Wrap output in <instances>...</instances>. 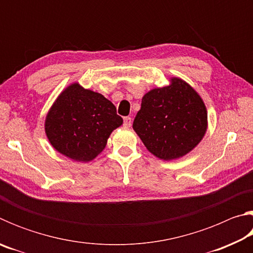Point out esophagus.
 Returning <instances> with one entry per match:
<instances>
[{"label": "esophagus", "instance_id": "1", "mask_svg": "<svg viewBox=\"0 0 253 253\" xmlns=\"http://www.w3.org/2000/svg\"><path fill=\"white\" fill-rule=\"evenodd\" d=\"M131 125V118L130 117H125L124 118V126L125 127H130Z\"/></svg>", "mask_w": 253, "mask_h": 253}]
</instances>
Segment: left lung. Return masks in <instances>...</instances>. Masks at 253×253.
I'll return each instance as SVG.
<instances>
[{"label": "left lung", "instance_id": "1", "mask_svg": "<svg viewBox=\"0 0 253 253\" xmlns=\"http://www.w3.org/2000/svg\"><path fill=\"white\" fill-rule=\"evenodd\" d=\"M207 126L204 102L191 85L178 78L147 92L132 123L148 151L164 161L192 151L203 138Z\"/></svg>", "mask_w": 253, "mask_h": 253}]
</instances>
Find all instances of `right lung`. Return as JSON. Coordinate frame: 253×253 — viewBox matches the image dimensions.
Returning a JSON list of instances; mask_svg holds the SVG:
<instances>
[{
	"label": "right lung",
	"instance_id": "right-lung-1",
	"mask_svg": "<svg viewBox=\"0 0 253 253\" xmlns=\"http://www.w3.org/2000/svg\"><path fill=\"white\" fill-rule=\"evenodd\" d=\"M122 124L113 102L74 84L50 109L45 134L58 152L75 161L89 162L105 148L110 132Z\"/></svg>",
	"mask_w": 253,
	"mask_h": 253
}]
</instances>
